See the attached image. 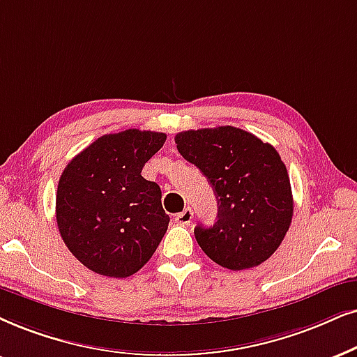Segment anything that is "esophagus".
Returning <instances> with one entry per match:
<instances>
[{"label":"esophagus","instance_id":"1","mask_svg":"<svg viewBox=\"0 0 357 357\" xmlns=\"http://www.w3.org/2000/svg\"><path fill=\"white\" fill-rule=\"evenodd\" d=\"M192 218H194L192 209H191V207H186V209H184L183 212H179V214H176L174 219H176V222H178V224L188 225V224H191Z\"/></svg>","mask_w":357,"mask_h":357}]
</instances>
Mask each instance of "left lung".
<instances>
[{"label":"left lung","instance_id":"left-lung-1","mask_svg":"<svg viewBox=\"0 0 357 357\" xmlns=\"http://www.w3.org/2000/svg\"><path fill=\"white\" fill-rule=\"evenodd\" d=\"M174 142L218 197L215 224L194 229L204 254L229 270L252 268L267 260L285 238L293 218L290 178L278 151L236 126L188 130Z\"/></svg>","mask_w":357,"mask_h":357}]
</instances>
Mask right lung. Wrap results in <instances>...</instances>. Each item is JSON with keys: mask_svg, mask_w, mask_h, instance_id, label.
<instances>
[{"mask_svg": "<svg viewBox=\"0 0 357 357\" xmlns=\"http://www.w3.org/2000/svg\"><path fill=\"white\" fill-rule=\"evenodd\" d=\"M166 135L130 128L103 135L72 158L59 179L56 219L67 249L105 277L137 273L168 231L161 189L142 176Z\"/></svg>", "mask_w": 357, "mask_h": 357, "instance_id": "obj_1", "label": "right lung"}]
</instances>
